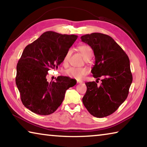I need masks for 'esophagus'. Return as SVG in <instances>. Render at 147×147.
Wrapping results in <instances>:
<instances>
[{"mask_svg":"<svg viewBox=\"0 0 147 147\" xmlns=\"http://www.w3.org/2000/svg\"><path fill=\"white\" fill-rule=\"evenodd\" d=\"M83 83V82L82 80H77V84H82Z\"/></svg>","mask_w":147,"mask_h":147,"instance_id":"obj_1","label":"esophagus"}]
</instances>
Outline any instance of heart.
<instances>
[{"instance_id": "heart-1", "label": "heart", "mask_w": 147, "mask_h": 147, "mask_svg": "<svg viewBox=\"0 0 147 147\" xmlns=\"http://www.w3.org/2000/svg\"><path fill=\"white\" fill-rule=\"evenodd\" d=\"M78 51L80 52L82 55L83 56L84 59H86L93 55V50L91 47L88 45H80L78 47ZM72 51L71 50L67 52L63 58V63L65 64L67 63L69 58L71 55ZM88 73V70L86 68H78V67H71L65 71L66 75L71 77V78H75L76 80H81L84 76H86Z\"/></svg>"}]
</instances>
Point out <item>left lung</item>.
<instances>
[{
  "label": "left lung",
  "instance_id": "left-lung-1",
  "mask_svg": "<svg viewBox=\"0 0 147 147\" xmlns=\"http://www.w3.org/2000/svg\"><path fill=\"white\" fill-rule=\"evenodd\" d=\"M91 47L95 63L91 69L94 78L101 80L86 82L87 91L82 98L90 114L98 118L108 116L118 109L127 98L132 82L130 60L121 47L108 35L92 33L81 37Z\"/></svg>",
  "mask_w": 147,
  "mask_h": 147
}]
</instances>
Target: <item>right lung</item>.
I'll use <instances>...</instances> for the list:
<instances>
[{"instance_id": "1", "label": "right lung", "mask_w": 147, "mask_h": 147, "mask_svg": "<svg viewBox=\"0 0 147 147\" xmlns=\"http://www.w3.org/2000/svg\"><path fill=\"white\" fill-rule=\"evenodd\" d=\"M77 38L76 35L48 31L24 49L17 65L16 82L23 105L32 112L41 115L54 113L66 91L76 85L67 76H58L51 82L46 76L51 69H58Z\"/></svg>"}]
</instances>
